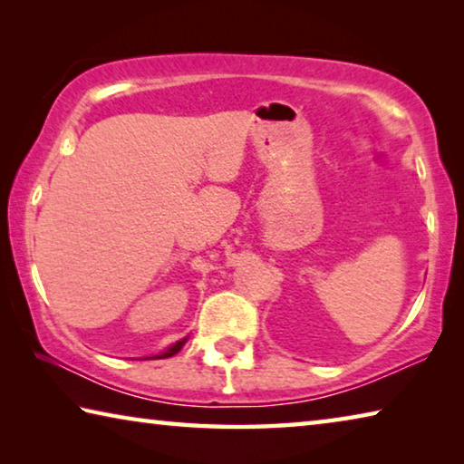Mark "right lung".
Segmentation results:
<instances>
[{
  "mask_svg": "<svg viewBox=\"0 0 464 464\" xmlns=\"http://www.w3.org/2000/svg\"><path fill=\"white\" fill-rule=\"evenodd\" d=\"M185 343H187V338H181L179 340V343H175V344H170L167 351H162V353H159V354H152V356H144L142 361H150V359H169V356H173V354H177L179 351H181V348L185 346Z\"/></svg>",
  "mask_w": 464,
  "mask_h": 464,
  "instance_id": "add662e5",
  "label": "right lung"
}]
</instances>
